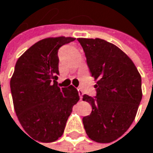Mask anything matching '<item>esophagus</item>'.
Segmentation results:
<instances>
[{
	"instance_id": "esophagus-1",
	"label": "esophagus",
	"mask_w": 153,
	"mask_h": 153,
	"mask_svg": "<svg viewBox=\"0 0 153 153\" xmlns=\"http://www.w3.org/2000/svg\"><path fill=\"white\" fill-rule=\"evenodd\" d=\"M78 94H79V97H80V100H82V98H83V91L80 89V88H78Z\"/></svg>"
}]
</instances>
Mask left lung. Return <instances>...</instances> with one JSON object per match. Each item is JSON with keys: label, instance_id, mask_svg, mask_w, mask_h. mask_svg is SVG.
<instances>
[{"label": "left lung", "instance_id": "left-lung-1", "mask_svg": "<svg viewBox=\"0 0 153 153\" xmlns=\"http://www.w3.org/2000/svg\"><path fill=\"white\" fill-rule=\"evenodd\" d=\"M97 84L96 97L85 94L92 112L83 117L88 137L101 143L120 137L133 123L142 100V79L132 59L103 39L77 38Z\"/></svg>", "mask_w": 153, "mask_h": 153}]
</instances>
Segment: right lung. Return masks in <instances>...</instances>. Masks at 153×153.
Segmentation results:
<instances>
[{
    "label": "right lung",
    "instance_id": "right-lung-1",
    "mask_svg": "<svg viewBox=\"0 0 153 153\" xmlns=\"http://www.w3.org/2000/svg\"><path fill=\"white\" fill-rule=\"evenodd\" d=\"M75 39H42L16 63L10 79L14 109L26 133L39 142L51 143L63 134L72 108L79 101L74 86L59 88L55 80L51 82L59 75L58 50Z\"/></svg>",
    "mask_w": 153,
    "mask_h": 153
}]
</instances>
